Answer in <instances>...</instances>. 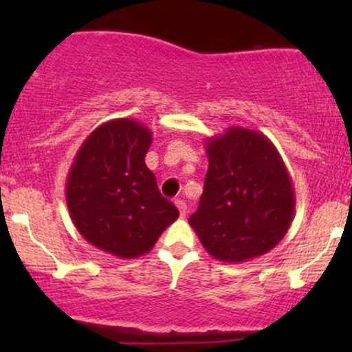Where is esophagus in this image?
Wrapping results in <instances>:
<instances>
[{
  "mask_svg": "<svg viewBox=\"0 0 352 352\" xmlns=\"http://www.w3.org/2000/svg\"><path fill=\"white\" fill-rule=\"evenodd\" d=\"M175 205H177V208H179L180 217L185 218V215H187V205H185V201L180 200V199H177L175 200Z\"/></svg>",
  "mask_w": 352,
  "mask_h": 352,
  "instance_id": "esophagus-1",
  "label": "esophagus"
}]
</instances>
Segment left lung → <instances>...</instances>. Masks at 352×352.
<instances>
[{
  "instance_id": "obj_1",
  "label": "left lung",
  "mask_w": 352,
  "mask_h": 352,
  "mask_svg": "<svg viewBox=\"0 0 352 352\" xmlns=\"http://www.w3.org/2000/svg\"><path fill=\"white\" fill-rule=\"evenodd\" d=\"M208 172L197 212L188 218L204 248L225 263L273 250L292 227L294 190L272 140L245 127L207 139Z\"/></svg>"
}]
</instances>
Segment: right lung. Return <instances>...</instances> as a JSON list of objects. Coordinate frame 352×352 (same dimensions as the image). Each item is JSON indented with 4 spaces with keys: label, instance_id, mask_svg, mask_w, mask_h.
<instances>
[{
    "label": "right lung",
    "instance_id": "obj_1",
    "mask_svg": "<svg viewBox=\"0 0 352 352\" xmlns=\"http://www.w3.org/2000/svg\"><path fill=\"white\" fill-rule=\"evenodd\" d=\"M151 144V129L135 119L100 124L79 147L66 182L78 232L96 248L125 260L151 252L179 218L145 165Z\"/></svg>",
    "mask_w": 352,
    "mask_h": 352
}]
</instances>
